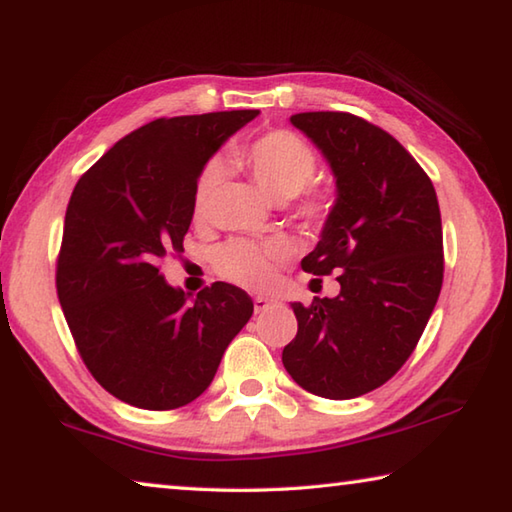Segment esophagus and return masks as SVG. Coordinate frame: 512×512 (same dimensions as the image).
<instances>
[{
	"instance_id": "obj_1",
	"label": "esophagus",
	"mask_w": 512,
	"mask_h": 512,
	"mask_svg": "<svg viewBox=\"0 0 512 512\" xmlns=\"http://www.w3.org/2000/svg\"><path fill=\"white\" fill-rule=\"evenodd\" d=\"M253 304H255V313H264V311L268 309V306H271V304H273V300H271V297L257 295V297H255V300H253Z\"/></svg>"
}]
</instances>
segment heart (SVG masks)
I'll return each mask as SVG.
<instances>
[{
	"mask_svg": "<svg viewBox=\"0 0 512 512\" xmlns=\"http://www.w3.org/2000/svg\"><path fill=\"white\" fill-rule=\"evenodd\" d=\"M232 159L273 199L284 201L295 197L293 210L300 219L322 221L331 212L333 192L324 185L309 183L318 165L313 147L295 132L271 129V132L259 134L253 141L239 145ZM221 179H224V165L219 161H208L201 167L192 188L194 219L208 215ZM280 255L282 246L271 239H228L226 244L212 250V266L232 284L262 288L271 280V264Z\"/></svg>",
	"mask_w": 512,
	"mask_h": 512,
	"instance_id": "obj_1",
	"label": "heart"
}]
</instances>
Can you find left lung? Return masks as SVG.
<instances>
[{
    "instance_id": "left-lung-1",
    "label": "left lung",
    "mask_w": 512,
    "mask_h": 512,
    "mask_svg": "<svg viewBox=\"0 0 512 512\" xmlns=\"http://www.w3.org/2000/svg\"><path fill=\"white\" fill-rule=\"evenodd\" d=\"M291 123L320 147L338 188L302 268L338 273L340 293L291 304L297 336L282 362L306 392L347 401L385 385L423 336L443 284L441 210L430 176L385 129L347 111Z\"/></svg>"
}]
</instances>
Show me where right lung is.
Wrapping results in <instances>:
<instances>
[{
  "label": "right lung",
  "instance_id": "obj_1",
  "mask_svg": "<svg viewBox=\"0 0 512 512\" xmlns=\"http://www.w3.org/2000/svg\"><path fill=\"white\" fill-rule=\"evenodd\" d=\"M257 114L156 118L73 188L55 286L82 362L118 401L154 412L192 403L253 315L248 293L226 282L188 302L161 264L183 253L201 167Z\"/></svg>",
  "mask_w": 512,
  "mask_h": 512
}]
</instances>
